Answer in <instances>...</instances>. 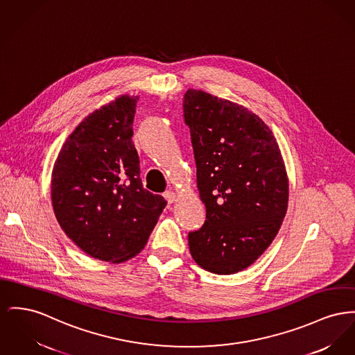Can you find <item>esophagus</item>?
I'll use <instances>...</instances> for the list:
<instances>
[{
    "label": "esophagus",
    "mask_w": 355,
    "mask_h": 355,
    "mask_svg": "<svg viewBox=\"0 0 355 355\" xmlns=\"http://www.w3.org/2000/svg\"><path fill=\"white\" fill-rule=\"evenodd\" d=\"M164 197L166 198V201L168 204H173V202L177 200V196H175L173 191H170V190H167V191L164 193Z\"/></svg>",
    "instance_id": "esophagus-1"
}]
</instances>
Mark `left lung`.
I'll use <instances>...</instances> for the list:
<instances>
[{"mask_svg":"<svg viewBox=\"0 0 355 355\" xmlns=\"http://www.w3.org/2000/svg\"><path fill=\"white\" fill-rule=\"evenodd\" d=\"M205 224L189 232V250L204 270L243 271L270 247L288 205L279 145L257 115L204 91L184 95Z\"/></svg>","mask_w":355,"mask_h":355,"instance_id":"8db88e82","label":"left lung"}]
</instances>
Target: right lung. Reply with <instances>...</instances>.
<instances>
[{"instance_id":"right-lung-1","label":"right lung","mask_w":355,"mask_h":355,"mask_svg":"<svg viewBox=\"0 0 355 355\" xmlns=\"http://www.w3.org/2000/svg\"><path fill=\"white\" fill-rule=\"evenodd\" d=\"M138 99L123 95L89 114L65 141L52 173L62 230L103 261H125L144 250L167 204L139 177L131 139Z\"/></svg>"}]
</instances>
